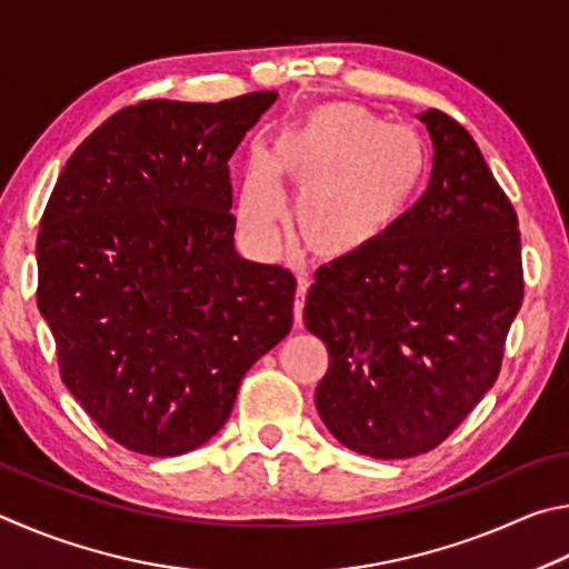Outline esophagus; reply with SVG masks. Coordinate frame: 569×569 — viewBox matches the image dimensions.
I'll return each mask as SVG.
<instances>
[{"label":"esophagus","instance_id":"obj_1","mask_svg":"<svg viewBox=\"0 0 569 569\" xmlns=\"http://www.w3.org/2000/svg\"><path fill=\"white\" fill-rule=\"evenodd\" d=\"M307 292H310V279L300 274V279H297V292H295V325L297 327H302V312H305Z\"/></svg>","mask_w":569,"mask_h":569}]
</instances>
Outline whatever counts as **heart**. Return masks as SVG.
Returning <instances> with one entry per match:
<instances>
[{"label":"heart","instance_id":"b5f03b06","mask_svg":"<svg viewBox=\"0 0 569 569\" xmlns=\"http://www.w3.org/2000/svg\"><path fill=\"white\" fill-rule=\"evenodd\" d=\"M430 169L425 139L360 104L332 102L282 129L264 169L247 174L239 219L269 237L282 217L272 179L300 189L295 222L312 254L340 262L382 244L420 197Z\"/></svg>","mask_w":569,"mask_h":569}]
</instances>
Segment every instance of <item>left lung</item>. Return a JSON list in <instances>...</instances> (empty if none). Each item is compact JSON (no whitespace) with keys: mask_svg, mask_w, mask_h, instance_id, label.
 <instances>
[{"mask_svg":"<svg viewBox=\"0 0 569 569\" xmlns=\"http://www.w3.org/2000/svg\"><path fill=\"white\" fill-rule=\"evenodd\" d=\"M420 122L435 149L425 194L382 244L322 267L305 305L330 352L317 412L377 460L452 435L500 375L522 305L515 207L460 122L440 109Z\"/></svg>","mask_w":569,"mask_h":569,"instance_id":"left-lung-1","label":"left lung"}]
</instances>
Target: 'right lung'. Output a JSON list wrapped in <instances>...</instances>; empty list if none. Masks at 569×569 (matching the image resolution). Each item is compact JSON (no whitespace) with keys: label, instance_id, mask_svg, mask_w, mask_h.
Wrapping results in <instances>:
<instances>
[{"label":"right lung","instance_id":"1","mask_svg":"<svg viewBox=\"0 0 569 569\" xmlns=\"http://www.w3.org/2000/svg\"><path fill=\"white\" fill-rule=\"evenodd\" d=\"M274 99L124 107L49 197L37 307L67 390L127 450L202 447L244 372L292 330V272L239 257L229 212V157Z\"/></svg>","mask_w":569,"mask_h":569}]
</instances>
